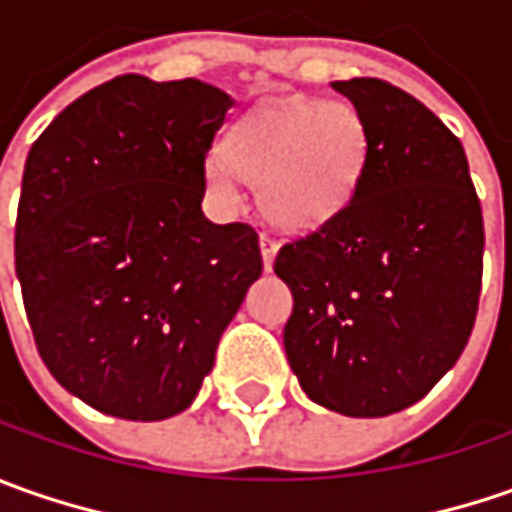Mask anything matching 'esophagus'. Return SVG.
<instances>
[{
    "label": "esophagus",
    "mask_w": 512,
    "mask_h": 512,
    "mask_svg": "<svg viewBox=\"0 0 512 512\" xmlns=\"http://www.w3.org/2000/svg\"><path fill=\"white\" fill-rule=\"evenodd\" d=\"M259 247H262L265 270H270V267H273V259H276V250H279V245H276V239H270V236H265V233H262V239H259Z\"/></svg>",
    "instance_id": "obj_1"
}]
</instances>
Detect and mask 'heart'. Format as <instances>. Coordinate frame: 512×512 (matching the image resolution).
Here are the masks:
<instances>
[{"mask_svg":"<svg viewBox=\"0 0 512 512\" xmlns=\"http://www.w3.org/2000/svg\"><path fill=\"white\" fill-rule=\"evenodd\" d=\"M370 159V128L342 99H293L247 113L225 153L207 156V185L236 196V173L259 185L262 210L285 230H316L353 202Z\"/></svg>","mask_w":512,"mask_h":512,"instance_id":"obj_1","label":"heart"}]
</instances>
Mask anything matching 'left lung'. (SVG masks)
Listing matches in <instances>:
<instances>
[{
    "label": "left lung",
    "mask_w": 512,
    "mask_h": 512,
    "mask_svg": "<svg viewBox=\"0 0 512 512\" xmlns=\"http://www.w3.org/2000/svg\"><path fill=\"white\" fill-rule=\"evenodd\" d=\"M333 88L370 128L353 202L276 256L293 293L285 353L307 396L376 419L416 404L459 362L479 310L484 222L462 142L382 79Z\"/></svg>",
    "instance_id": "obj_1"
}]
</instances>
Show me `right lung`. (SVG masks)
Masks as SVG:
<instances>
[{
	"instance_id": "right-lung-1",
	"label": "right lung",
	"mask_w": 512,
	"mask_h": 512,
	"mask_svg": "<svg viewBox=\"0 0 512 512\" xmlns=\"http://www.w3.org/2000/svg\"><path fill=\"white\" fill-rule=\"evenodd\" d=\"M233 99L199 79L116 76L33 142L16 276L50 376L99 413H182L262 276L250 225L202 210L205 159Z\"/></svg>"
}]
</instances>
